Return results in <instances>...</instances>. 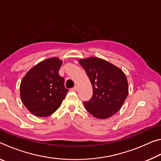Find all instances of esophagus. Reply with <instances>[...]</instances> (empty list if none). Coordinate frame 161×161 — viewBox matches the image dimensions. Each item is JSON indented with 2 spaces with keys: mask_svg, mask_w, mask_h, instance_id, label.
I'll use <instances>...</instances> for the list:
<instances>
[{
  "mask_svg": "<svg viewBox=\"0 0 161 161\" xmlns=\"http://www.w3.org/2000/svg\"><path fill=\"white\" fill-rule=\"evenodd\" d=\"M77 86H75V87H73V88L71 89V91H72V92H77Z\"/></svg>",
  "mask_w": 161,
  "mask_h": 161,
  "instance_id": "obj_1",
  "label": "esophagus"
}]
</instances>
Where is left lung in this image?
<instances>
[{
  "instance_id": "1",
  "label": "left lung",
  "mask_w": 161,
  "mask_h": 161,
  "mask_svg": "<svg viewBox=\"0 0 161 161\" xmlns=\"http://www.w3.org/2000/svg\"><path fill=\"white\" fill-rule=\"evenodd\" d=\"M91 81L93 95L84 102L85 108L98 119L109 118L119 111L129 94L123 71L104 59L89 58L79 60Z\"/></svg>"
}]
</instances>
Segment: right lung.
Returning <instances> with one entry per match:
<instances>
[{"mask_svg": "<svg viewBox=\"0 0 161 161\" xmlns=\"http://www.w3.org/2000/svg\"><path fill=\"white\" fill-rule=\"evenodd\" d=\"M62 61L52 58L30 69L20 83V98L25 107L38 117L50 116L60 107L68 89L59 75Z\"/></svg>", "mask_w": 161, "mask_h": 161, "instance_id": "1", "label": "right lung"}]
</instances>
